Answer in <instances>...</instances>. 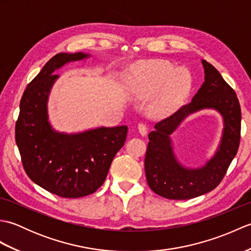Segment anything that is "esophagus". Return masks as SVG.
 I'll use <instances>...</instances> for the list:
<instances>
[{
    "mask_svg": "<svg viewBox=\"0 0 251 251\" xmlns=\"http://www.w3.org/2000/svg\"><path fill=\"white\" fill-rule=\"evenodd\" d=\"M138 130H139L142 136H146L148 132V126L146 124H143V123H139V124H138Z\"/></svg>",
    "mask_w": 251,
    "mask_h": 251,
    "instance_id": "1",
    "label": "esophagus"
}]
</instances>
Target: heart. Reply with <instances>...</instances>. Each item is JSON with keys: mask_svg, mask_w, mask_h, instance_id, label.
I'll return each instance as SVG.
<instances>
[{"mask_svg": "<svg viewBox=\"0 0 251 251\" xmlns=\"http://www.w3.org/2000/svg\"><path fill=\"white\" fill-rule=\"evenodd\" d=\"M127 79L138 96H153L159 92L155 108L172 113L182 103L192 88V75L186 68H177L164 60L140 62L127 72Z\"/></svg>", "mask_w": 251, "mask_h": 251, "instance_id": "obj_1", "label": "heart"}]
</instances>
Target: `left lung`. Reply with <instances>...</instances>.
Segmentation results:
<instances>
[{"instance_id": "1", "label": "left lung", "mask_w": 251, "mask_h": 251, "mask_svg": "<svg viewBox=\"0 0 251 251\" xmlns=\"http://www.w3.org/2000/svg\"><path fill=\"white\" fill-rule=\"evenodd\" d=\"M205 82L190 103L158 122L149 134L145 158L148 184L159 196L168 200H190L216 189L235 157L241 140L242 112L234 89L217 69L201 60ZM202 108H215L224 117L225 128L222 143L214 156L204 167L183 168L174 157L169 136L185 117Z\"/></svg>"}]
</instances>
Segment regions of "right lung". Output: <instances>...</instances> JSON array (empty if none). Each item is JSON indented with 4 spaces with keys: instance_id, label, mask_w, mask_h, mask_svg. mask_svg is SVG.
Instances as JSON below:
<instances>
[{
    "instance_id": "obj_1",
    "label": "right lung",
    "mask_w": 251,
    "mask_h": 251,
    "mask_svg": "<svg viewBox=\"0 0 251 251\" xmlns=\"http://www.w3.org/2000/svg\"><path fill=\"white\" fill-rule=\"evenodd\" d=\"M83 52L57 54L26 86L20 101L15 138L28 177L41 188L65 199L93 194L103 184L115 154L126 141L127 126L100 127L79 134H62L47 121V99L58 75Z\"/></svg>"
}]
</instances>
